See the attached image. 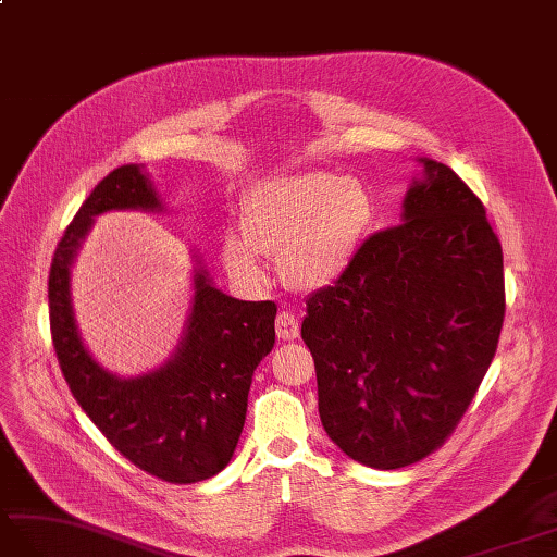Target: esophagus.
<instances>
[{
  "label": "esophagus",
  "mask_w": 557,
  "mask_h": 557,
  "mask_svg": "<svg viewBox=\"0 0 557 557\" xmlns=\"http://www.w3.org/2000/svg\"><path fill=\"white\" fill-rule=\"evenodd\" d=\"M276 335L281 337V341H295V337L300 335V321H297L293 311H278Z\"/></svg>",
  "instance_id": "obj_1"
}]
</instances>
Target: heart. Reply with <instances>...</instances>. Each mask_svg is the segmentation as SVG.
I'll use <instances>...</instances> for the list:
<instances>
[{
	"label": "heart",
	"mask_w": 557,
	"mask_h": 557,
	"mask_svg": "<svg viewBox=\"0 0 557 557\" xmlns=\"http://www.w3.org/2000/svg\"><path fill=\"white\" fill-rule=\"evenodd\" d=\"M373 198L361 182L333 172L276 174L257 182L243 198L240 233L222 240L232 276L262 283L260 255L278 260L295 290H321L341 278L369 236Z\"/></svg>",
	"instance_id": "b5f03b06"
}]
</instances>
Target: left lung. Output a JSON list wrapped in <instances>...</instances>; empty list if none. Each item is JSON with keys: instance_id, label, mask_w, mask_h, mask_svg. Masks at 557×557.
<instances>
[{"instance_id": "8db88e82", "label": "left lung", "mask_w": 557, "mask_h": 557, "mask_svg": "<svg viewBox=\"0 0 557 557\" xmlns=\"http://www.w3.org/2000/svg\"><path fill=\"white\" fill-rule=\"evenodd\" d=\"M404 196L401 222L361 243L307 297L323 430L361 466L397 470L451 435L504 325V252L482 200L442 162Z\"/></svg>"}]
</instances>
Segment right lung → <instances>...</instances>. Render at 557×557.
Returning a JSON list of instances; mask_svg holds the SVG:
<instances>
[{"label":"right lung","instance_id":"add662e5","mask_svg":"<svg viewBox=\"0 0 557 557\" xmlns=\"http://www.w3.org/2000/svg\"><path fill=\"white\" fill-rule=\"evenodd\" d=\"M111 210H165L144 165H122L101 180L53 252L49 323L63 377L91 423L134 466L172 484L210 480L234 456L252 373L274 347L276 305L222 293L194 255L191 311L172 357L132 377L103 369L77 329L71 267L94 216Z\"/></svg>","mask_w":557,"mask_h":557}]
</instances>
